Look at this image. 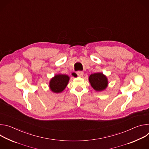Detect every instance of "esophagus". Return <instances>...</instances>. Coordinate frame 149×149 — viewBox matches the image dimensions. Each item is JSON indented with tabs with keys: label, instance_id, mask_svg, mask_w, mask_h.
I'll return each mask as SVG.
<instances>
[{
	"label": "esophagus",
	"instance_id": "obj_1",
	"mask_svg": "<svg viewBox=\"0 0 149 149\" xmlns=\"http://www.w3.org/2000/svg\"><path fill=\"white\" fill-rule=\"evenodd\" d=\"M77 74L79 77H82V76L83 75V74H84V72H83V71H78L77 72Z\"/></svg>",
	"mask_w": 149,
	"mask_h": 149
}]
</instances>
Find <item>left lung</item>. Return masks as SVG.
I'll use <instances>...</instances> for the list:
<instances>
[{"label":"left lung","instance_id":"obj_1","mask_svg":"<svg viewBox=\"0 0 149 149\" xmlns=\"http://www.w3.org/2000/svg\"><path fill=\"white\" fill-rule=\"evenodd\" d=\"M89 81L91 87L97 91L104 90L108 86L107 77L101 72L91 74L89 77Z\"/></svg>","mask_w":149,"mask_h":149}]
</instances>
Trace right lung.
Wrapping results in <instances>:
<instances>
[{
	"mask_svg": "<svg viewBox=\"0 0 149 149\" xmlns=\"http://www.w3.org/2000/svg\"><path fill=\"white\" fill-rule=\"evenodd\" d=\"M70 80V77L65 74L55 75L49 82L51 90L55 93H61L64 90Z\"/></svg>",
	"mask_w": 149,
	"mask_h": 149,
	"instance_id": "add662e5",
	"label": "right lung"
}]
</instances>
